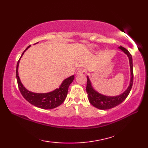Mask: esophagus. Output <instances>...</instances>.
Wrapping results in <instances>:
<instances>
[{
	"label": "esophagus",
	"mask_w": 148,
	"mask_h": 148,
	"mask_svg": "<svg viewBox=\"0 0 148 148\" xmlns=\"http://www.w3.org/2000/svg\"><path fill=\"white\" fill-rule=\"evenodd\" d=\"M83 73H84V70H83V69H80L77 72V75L78 76V75H81V74H83Z\"/></svg>",
	"instance_id": "1"
}]
</instances>
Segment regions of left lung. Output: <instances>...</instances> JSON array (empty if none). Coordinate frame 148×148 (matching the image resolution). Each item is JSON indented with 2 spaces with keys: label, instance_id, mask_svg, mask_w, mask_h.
<instances>
[{
  "label": "left lung",
  "instance_id": "left-lung-1",
  "mask_svg": "<svg viewBox=\"0 0 148 148\" xmlns=\"http://www.w3.org/2000/svg\"><path fill=\"white\" fill-rule=\"evenodd\" d=\"M118 49L123 52L125 55L128 56L130 64V79L129 85H128L127 90L123 92L120 95H115V96H108L103 95L97 92V90L93 87L92 82L89 78V76H87V84H86V92L88 93V99L90 103L95 107L96 108L102 109V110H107L114 108L118 105L120 104L124 100L126 99L127 96L129 94L132 86L133 84L134 79V74H133V62L132 57L129 51L127 49L122 46H119Z\"/></svg>",
  "mask_w": 148,
  "mask_h": 148
}]
</instances>
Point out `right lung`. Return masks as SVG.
Listing matches in <instances>:
<instances>
[{
	"label": "right lung",
	"instance_id": "right-lung-1",
	"mask_svg": "<svg viewBox=\"0 0 148 148\" xmlns=\"http://www.w3.org/2000/svg\"><path fill=\"white\" fill-rule=\"evenodd\" d=\"M37 42L34 45H36ZM31 46H29L25 49V50L22 53L20 58L17 63L16 65V79L18 84L19 90H20L21 95L28 102L30 103L33 106L37 107L39 108L44 109H51L55 108L56 107L61 105L64 102L66 97L67 95L68 89L70 84L72 83L74 79V76H71L66 78L62 81L59 88L48 93H35L30 92L25 87L23 86L19 77L18 74V67L20 64V60L24 53L29 49Z\"/></svg>",
	"mask_w": 148,
	"mask_h": 148
}]
</instances>
